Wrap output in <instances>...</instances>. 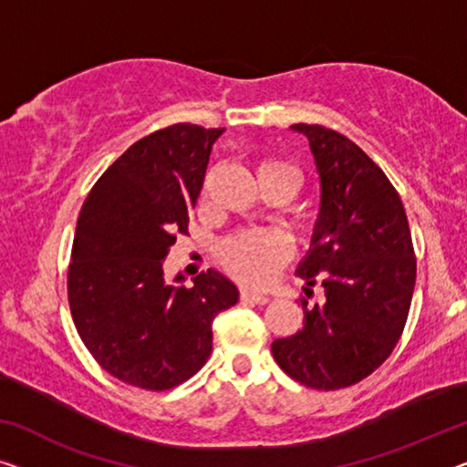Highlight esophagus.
Instances as JSON below:
<instances>
[{
  "instance_id": "1",
  "label": "esophagus",
  "mask_w": 467,
  "mask_h": 467,
  "mask_svg": "<svg viewBox=\"0 0 467 467\" xmlns=\"http://www.w3.org/2000/svg\"><path fill=\"white\" fill-rule=\"evenodd\" d=\"M241 300H245V302H254V304H260V306H264V304H268V302H270V297H268L266 294H257V291L243 289V291H241Z\"/></svg>"
}]
</instances>
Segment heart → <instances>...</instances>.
Listing matches in <instances>:
<instances>
[{"instance_id":"obj_1","label":"heart","mask_w":467,"mask_h":467,"mask_svg":"<svg viewBox=\"0 0 467 467\" xmlns=\"http://www.w3.org/2000/svg\"><path fill=\"white\" fill-rule=\"evenodd\" d=\"M287 176L297 189V171L289 163L278 159H262L255 165L257 180L273 176ZM222 264L234 278L247 285H266L273 281L276 270L287 260V245L276 233L270 231H243L228 236L222 245Z\"/></svg>"}]
</instances>
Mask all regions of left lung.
I'll return each instance as SVG.
<instances>
[{
	"label": "left lung",
	"mask_w": 467,
	"mask_h": 467,
	"mask_svg": "<svg viewBox=\"0 0 467 467\" xmlns=\"http://www.w3.org/2000/svg\"><path fill=\"white\" fill-rule=\"evenodd\" d=\"M321 178V212L297 266L325 304L302 300L304 327L273 342L289 378L315 389L358 384L392 354L405 329L417 262L405 207L363 149L323 125L296 123ZM306 287V294L308 289Z\"/></svg>",
	"instance_id": "left-lung-1"
}]
</instances>
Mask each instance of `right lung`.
Listing matches in <instances>:
<instances>
[{
  "label": "right lung",
  "mask_w": 467,
  "mask_h": 467,
  "mask_svg": "<svg viewBox=\"0 0 467 467\" xmlns=\"http://www.w3.org/2000/svg\"><path fill=\"white\" fill-rule=\"evenodd\" d=\"M222 128L176 123L130 146L92 186L78 218L68 306L81 342L104 371L161 392L192 378L212 354V323L239 302L218 270L192 287L165 281L163 262L203 186Z\"/></svg>",
  "instance_id": "1"
}]
</instances>
